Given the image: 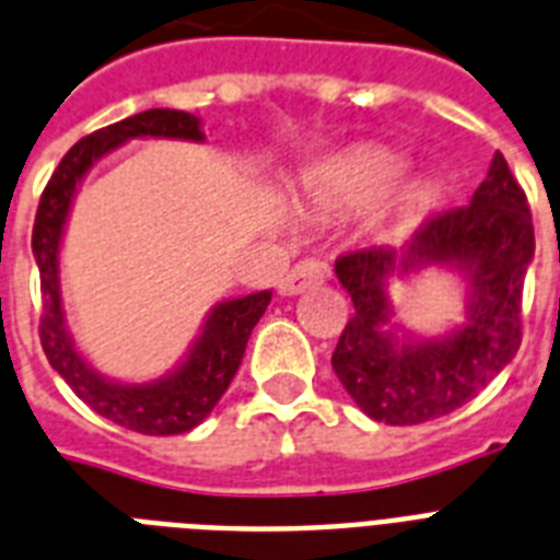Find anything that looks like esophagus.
I'll list each match as a JSON object with an SVG mask.
<instances>
[{
	"label": "esophagus",
	"instance_id": "1",
	"mask_svg": "<svg viewBox=\"0 0 560 560\" xmlns=\"http://www.w3.org/2000/svg\"><path fill=\"white\" fill-rule=\"evenodd\" d=\"M330 276V267L325 261H316V258H307V261H299L293 270L281 279V295H299L307 288H316Z\"/></svg>",
	"mask_w": 560,
	"mask_h": 560
}]
</instances>
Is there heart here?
Returning <instances> with one entry per match:
<instances>
[{"label": "heart", "mask_w": 560, "mask_h": 560, "mask_svg": "<svg viewBox=\"0 0 560 560\" xmlns=\"http://www.w3.org/2000/svg\"><path fill=\"white\" fill-rule=\"evenodd\" d=\"M408 175V166L390 152L359 149V152L336 154L313 172L307 180V201L322 212H359L385 201ZM434 195L429 189H413L399 207L402 221H413L431 209Z\"/></svg>", "instance_id": "obj_1"}]
</instances>
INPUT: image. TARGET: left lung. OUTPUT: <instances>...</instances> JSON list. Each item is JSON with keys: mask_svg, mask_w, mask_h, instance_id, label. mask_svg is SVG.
Masks as SVG:
<instances>
[{"mask_svg": "<svg viewBox=\"0 0 560 560\" xmlns=\"http://www.w3.org/2000/svg\"><path fill=\"white\" fill-rule=\"evenodd\" d=\"M535 258L524 189L494 152L469 203L434 212L402 247H368L336 261L353 316L334 351V371L362 411L385 425H417L466 406L521 348V293ZM467 281L464 322L440 337L394 326L387 284L422 269Z\"/></svg>", "mask_w": 560, "mask_h": 560, "instance_id": "obj_1", "label": "left lung"}]
</instances>
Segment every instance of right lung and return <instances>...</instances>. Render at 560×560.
Returning <instances> with one entry per match:
<instances>
[{
    "mask_svg": "<svg viewBox=\"0 0 560 560\" xmlns=\"http://www.w3.org/2000/svg\"><path fill=\"white\" fill-rule=\"evenodd\" d=\"M140 138L192 140V143L207 140L201 131V117L177 112V108H149L120 122H112L68 149L39 198L34 235H31V249L39 267V288H43L39 339L54 371L71 385V390L91 411L138 434L170 438V434L192 431L198 422L207 420L209 411L218 406V399L224 397L247 351L249 334L270 304L272 290L218 302L207 313L201 334L195 336L184 359L170 374L149 380V383L112 380L100 374L83 357L68 330L62 288H59L62 233H66L68 212L74 207L77 189L91 166L122 143Z\"/></svg>",
    "mask_w": 560,
    "mask_h": 560,
    "instance_id": "add662e5",
    "label": "right lung"
}]
</instances>
